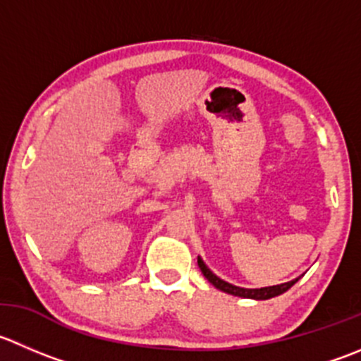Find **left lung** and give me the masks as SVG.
Returning <instances> with one entry per match:
<instances>
[{
  "mask_svg": "<svg viewBox=\"0 0 361 361\" xmlns=\"http://www.w3.org/2000/svg\"><path fill=\"white\" fill-rule=\"evenodd\" d=\"M197 264H199V268H201L202 275L208 279L209 284H213L216 289H220V291L229 293V295H234V296H241V298H254V300L275 298V296L286 293L289 288H293V286L298 282V279H295V281L286 282V284H281V286H269V288H261V289H245V288H238V286L229 284V282L222 281V279H219L216 275H213L212 271L208 269V266L202 262L201 257H197Z\"/></svg>",
  "mask_w": 361,
  "mask_h": 361,
  "instance_id": "8db88e82",
  "label": "left lung"
}]
</instances>
